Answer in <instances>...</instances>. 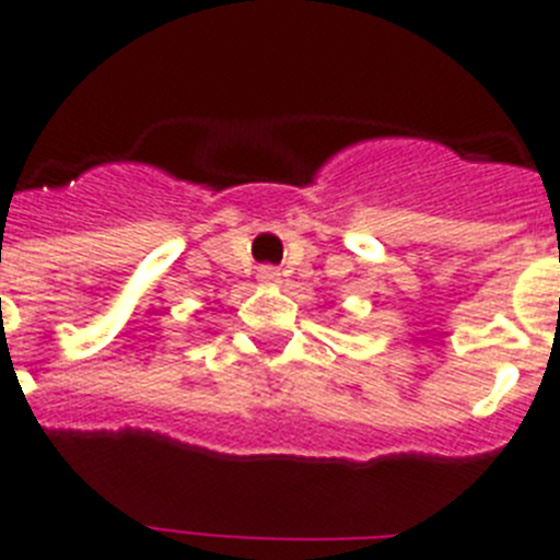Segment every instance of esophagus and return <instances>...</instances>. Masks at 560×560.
<instances>
[{
    "label": "esophagus",
    "instance_id": "esophagus-1",
    "mask_svg": "<svg viewBox=\"0 0 560 560\" xmlns=\"http://www.w3.org/2000/svg\"><path fill=\"white\" fill-rule=\"evenodd\" d=\"M259 281H261V284H279L281 273H279V270H276V267H261V270H259Z\"/></svg>",
    "mask_w": 560,
    "mask_h": 560
}]
</instances>
